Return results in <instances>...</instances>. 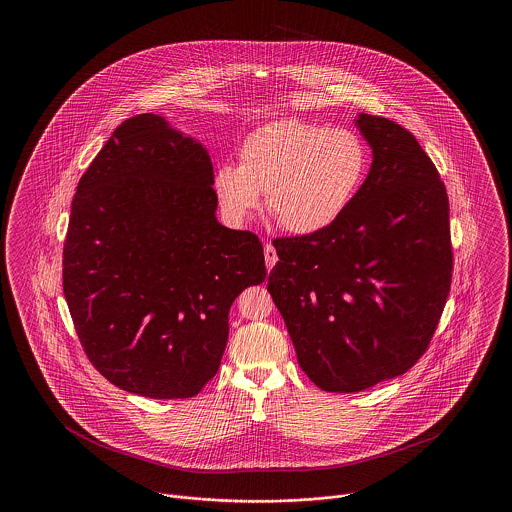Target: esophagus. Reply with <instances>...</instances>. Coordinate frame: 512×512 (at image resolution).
I'll use <instances>...</instances> for the list:
<instances>
[{
	"label": "esophagus",
	"mask_w": 512,
	"mask_h": 512,
	"mask_svg": "<svg viewBox=\"0 0 512 512\" xmlns=\"http://www.w3.org/2000/svg\"><path fill=\"white\" fill-rule=\"evenodd\" d=\"M276 261H278L276 249L270 244H265V265H267V270H272V267L276 265Z\"/></svg>",
	"instance_id": "1"
}]
</instances>
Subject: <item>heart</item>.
<instances>
[{
  "instance_id": "b5f03b06",
  "label": "heart",
  "mask_w": 512,
  "mask_h": 512,
  "mask_svg": "<svg viewBox=\"0 0 512 512\" xmlns=\"http://www.w3.org/2000/svg\"><path fill=\"white\" fill-rule=\"evenodd\" d=\"M368 151L347 128L305 121L268 122L247 134L240 165H220L213 188L220 211L244 224L261 203L297 236H311L343 217L365 182Z\"/></svg>"
}]
</instances>
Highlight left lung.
I'll return each instance as SVG.
<instances>
[{
	"mask_svg": "<svg viewBox=\"0 0 512 512\" xmlns=\"http://www.w3.org/2000/svg\"><path fill=\"white\" fill-rule=\"evenodd\" d=\"M372 165L330 228L274 240L268 292L299 366L324 391L353 393L424 355L451 290L449 199L403 126L359 113Z\"/></svg>",
	"mask_w": 512,
	"mask_h": 512,
	"instance_id": "left-lung-1",
	"label": "left lung"
}]
</instances>
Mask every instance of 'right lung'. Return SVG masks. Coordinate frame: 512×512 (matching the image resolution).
I'll list each match as a JSON object with an SVG mask.
<instances>
[{
	"instance_id": "add662e5",
	"label": "right lung",
	"mask_w": 512,
	"mask_h": 512,
	"mask_svg": "<svg viewBox=\"0 0 512 512\" xmlns=\"http://www.w3.org/2000/svg\"><path fill=\"white\" fill-rule=\"evenodd\" d=\"M207 147L144 113L122 122L76 186L63 293L111 384L194 397L217 374L228 313L267 276L263 245L217 220Z\"/></svg>"
}]
</instances>
